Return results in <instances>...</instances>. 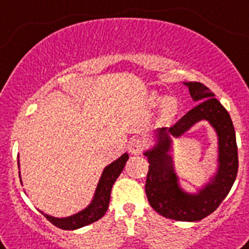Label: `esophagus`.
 I'll return each mask as SVG.
<instances>
[{"label": "esophagus", "mask_w": 249, "mask_h": 249, "mask_svg": "<svg viewBox=\"0 0 249 249\" xmlns=\"http://www.w3.org/2000/svg\"><path fill=\"white\" fill-rule=\"evenodd\" d=\"M144 146H145V142H144V140L137 138V139H133L130 142V144H129V150H130V153L133 155H138L142 153V149H144Z\"/></svg>", "instance_id": "esophagus-1"}]
</instances>
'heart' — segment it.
<instances>
[{
  "instance_id": "1",
  "label": "heart",
  "mask_w": 249,
  "mask_h": 249,
  "mask_svg": "<svg viewBox=\"0 0 249 249\" xmlns=\"http://www.w3.org/2000/svg\"><path fill=\"white\" fill-rule=\"evenodd\" d=\"M149 104L150 107H159L161 104V118L165 122H172L173 119L176 118L177 114L179 111V104L178 100L176 98H161V96H158V95H153L149 99Z\"/></svg>"
}]
</instances>
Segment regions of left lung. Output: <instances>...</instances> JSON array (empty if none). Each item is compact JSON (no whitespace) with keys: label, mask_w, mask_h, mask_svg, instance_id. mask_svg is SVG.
Listing matches in <instances>:
<instances>
[{"label":"left lung","mask_w":249,"mask_h":249,"mask_svg":"<svg viewBox=\"0 0 249 249\" xmlns=\"http://www.w3.org/2000/svg\"><path fill=\"white\" fill-rule=\"evenodd\" d=\"M183 84L198 105L172 127L155 130L154 145L144 151L149 161L145 192L151 208L163 217L198 222L213 213L229 193L238 172V149L232 119L215 95L200 83ZM203 120L209 122L217 135V166L196 192H188L181 187L170 155L172 139L181 137Z\"/></svg>","instance_id":"8db88e82"}]
</instances>
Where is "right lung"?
<instances>
[{
	"label": "right lung",
	"mask_w": 249,
	"mask_h": 249,
	"mask_svg": "<svg viewBox=\"0 0 249 249\" xmlns=\"http://www.w3.org/2000/svg\"><path fill=\"white\" fill-rule=\"evenodd\" d=\"M127 159H129V154L124 153L122 157L118 158L116 160H114L112 163H110L109 165L104 168L100 179H99L98 185H96V189H95L91 202L89 203L85 208L79 211L75 214L60 218L46 214L42 211L40 212L53 226L59 227L61 229H66V231H73V229H79L81 227L94 223V222L100 219L107 213V208H109L110 193H111L112 184L115 183L118 177L122 174ZM17 164H18V168H20V160H17ZM21 183H22V180H21Z\"/></svg>",
	"instance_id": "add662e5"
}]
</instances>
